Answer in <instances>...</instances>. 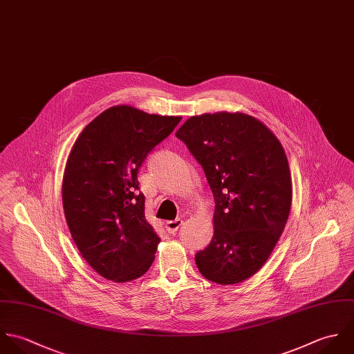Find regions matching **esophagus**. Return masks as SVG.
Wrapping results in <instances>:
<instances>
[{
	"mask_svg": "<svg viewBox=\"0 0 354 354\" xmlns=\"http://www.w3.org/2000/svg\"><path fill=\"white\" fill-rule=\"evenodd\" d=\"M183 224V220L182 218H175V220H169L165 223V230L169 232V234H175L180 225Z\"/></svg>",
	"mask_w": 354,
	"mask_h": 354,
	"instance_id": "obj_1",
	"label": "esophagus"
}]
</instances>
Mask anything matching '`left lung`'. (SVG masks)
<instances>
[{
  "label": "left lung",
  "mask_w": 354,
  "mask_h": 354,
  "mask_svg": "<svg viewBox=\"0 0 354 354\" xmlns=\"http://www.w3.org/2000/svg\"><path fill=\"white\" fill-rule=\"evenodd\" d=\"M175 136L203 165L214 198L212 241L196 264L211 282H243L266 264L288 218L292 189L282 143L241 112L192 116Z\"/></svg>",
  "instance_id": "1"
}]
</instances>
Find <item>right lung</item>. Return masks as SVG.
Segmentation results:
<instances>
[{"mask_svg": "<svg viewBox=\"0 0 354 354\" xmlns=\"http://www.w3.org/2000/svg\"><path fill=\"white\" fill-rule=\"evenodd\" d=\"M180 116L130 105L100 113L72 146L63 176V208L72 239L102 278L124 283L151 266L160 238L145 217L138 169Z\"/></svg>", "mask_w": 354, "mask_h": 354, "instance_id": "right-lung-1", "label": "right lung"}]
</instances>
